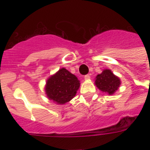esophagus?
I'll list each match as a JSON object with an SVG mask.
<instances>
[{
	"label": "esophagus",
	"mask_w": 150,
	"mask_h": 150,
	"mask_svg": "<svg viewBox=\"0 0 150 150\" xmlns=\"http://www.w3.org/2000/svg\"><path fill=\"white\" fill-rule=\"evenodd\" d=\"M84 79H85V80H89V79H90V75H86L84 76Z\"/></svg>",
	"instance_id": "34e87169"
}]
</instances>
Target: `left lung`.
<instances>
[{
	"label": "left lung",
	"mask_w": 150,
	"mask_h": 150,
	"mask_svg": "<svg viewBox=\"0 0 150 150\" xmlns=\"http://www.w3.org/2000/svg\"><path fill=\"white\" fill-rule=\"evenodd\" d=\"M95 83L100 90L111 95L117 90L121 84V81L119 78L115 76L111 72V71L106 69L96 76Z\"/></svg>",
	"instance_id": "8db88e82"
}]
</instances>
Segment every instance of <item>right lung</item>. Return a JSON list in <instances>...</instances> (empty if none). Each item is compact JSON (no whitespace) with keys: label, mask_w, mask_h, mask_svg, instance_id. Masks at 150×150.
Instances as JSON below:
<instances>
[{"label":"right lung","mask_w":150,"mask_h":150,"mask_svg":"<svg viewBox=\"0 0 150 150\" xmlns=\"http://www.w3.org/2000/svg\"><path fill=\"white\" fill-rule=\"evenodd\" d=\"M80 86L77 77L65 68H61L47 80L46 93L54 102L64 104L75 96Z\"/></svg>","instance_id":"right-lung-1"}]
</instances>
